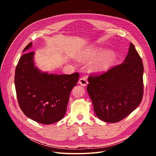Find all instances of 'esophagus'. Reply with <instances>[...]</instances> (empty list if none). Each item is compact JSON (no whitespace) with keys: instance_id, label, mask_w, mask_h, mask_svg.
<instances>
[{"instance_id":"esophagus-1","label":"esophagus","mask_w":156,"mask_h":156,"mask_svg":"<svg viewBox=\"0 0 156 156\" xmlns=\"http://www.w3.org/2000/svg\"><path fill=\"white\" fill-rule=\"evenodd\" d=\"M79 83L80 84V85H81V86H86L87 84V80H86V78H84V77H82V78H81L80 79V80H79Z\"/></svg>"}]
</instances>
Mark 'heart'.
I'll list each match as a JSON object with an SVG mask.
<instances>
[{"instance_id":"obj_1","label":"heart","mask_w":156,"mask_h":156,"mask_svg":"<svg viewBox=\"0 0 156 156\" xmlns=\"http://www.w3.org/2000/svg\"><path fill=\"white\" fill-rule=\"evenodd\" d=\"M101 49H96L88 53L84 58H93L99 54ZM116 59V54L112 49H106L101 53L91 63V69L97 73L103 72L109 69Z\"/></svg>"}]
</instances>
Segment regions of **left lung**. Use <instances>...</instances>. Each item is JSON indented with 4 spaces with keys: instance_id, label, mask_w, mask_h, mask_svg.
Returning <instances> with one entry per match:
<instances>
[{
    "instance_id": "obj_1",
    "label": "left lung",
    "mask_w": 156,
    "mask_h": 156,
    "mask_svg": "<svg viewBox=\"0 0 156 156\" xmlns=\"http://www.w3.org/2000/svg\"><path fill=\"white\" fill-rule=\"evenodd\" d=\"M143 72L142 60L130 43L122 64L100 75L89 76L87 91L99 119L116 123L139 106L143 95Z\"/></svg>"
}]
</instances>
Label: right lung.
<instances>
[{
	"mask_svg": "<svg viewBox=\"0 0 156 156\" xmlns=\"http://www.w3.org/2000/svg\"><path fill=\"white\" fill-rule=\"evenodd\" d=\"M32 46L28 44L23 52ZM34 52L20 57L15 70V85L20 108L29 119L49 125L62 120L70 94L78 81V73L57 75L44 72L34 65Z\"/></svg>",
	"mask_w": 156,
	"mask_h": 156,
	"instance_id": "obj_1",
	"label": "right lung"
}]
</instances>
